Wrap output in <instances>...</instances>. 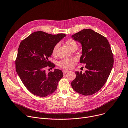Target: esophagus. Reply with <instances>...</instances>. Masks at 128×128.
<instances>
[{"instance_id":"obj_1","label":"esophagus","mask_w":128,"mask_h":128,"mask_svg":"<svg viewBox=\"0 0 128 128\" xmlns=\"http://www.w3.org/2000/svg\"><path fill=\"white\" fill-rule=\"evenodd\" d=\"M68 72V71L65 70H63V74H64V75H65L66 74H67Z\"/></svg>"}]
</instances>
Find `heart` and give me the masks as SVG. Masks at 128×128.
Returning <instances> with one entry per match:
<instances>
[{
  "mask_svg": "<svg viewBox=\"0 0 128 128\" xmlns=\"http://www.w3.org/2000/svg\"><path fill=\"white\" fill-rule=\"evenodd\" d=\"M66 44L68 46L69 49L72 51L73 50H77L78 49V45L76 41L72 39H69L65 41ZM58 44H56L53 48L52 54L54 56L56 55L58 49ZM76 63V60L72 58L64 59L58 62V65L60 68L65 70H70L72 68L73 65Z\"/></svg>",
  "mask_w": 128,
  "mask_h": 128,
  "instance_id": "b5f03b06",
  "label": "heart"
}]
</instances>
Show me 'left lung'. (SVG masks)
I'll use <instances>...</instances> for the list:
<instances>
[{
	"instance_id": "left-lung-1",
	"label": "left lung",
	"mask_w": 128,
	"mask_h": 128,
	"mask_svg": "<svg viewBox=\"0 0 128 128\" xmlns=\"http://www.w3.org/2000/svg\"><path fill=\"white\" fill-rule=\"evenodd\" d=\"M81 44L80 62L86 64L85 72H76L71 83L72 89L84 96L98 91L106 83L112 68L113 54L107 39L91 29H84L72 36Z\"/></svg>"
}]
</instances>
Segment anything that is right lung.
I'll use <instances>...</instances> for the list:
<instances>
[{
  "mask_svg": "<svg viewBox=\"0 0 128 128\" xmlns=\"http://www.w3.org/2000/svg\"><path fill=\"white\" fill-rule=\"evenodd\" d=\"M66 36L38 31L20 43L16 60V71L26 89L33 94L44 97L56 90L58 82L63 77L62 71L55 69L47 74L44 68L55 67L48 58L54 46Z\"/></svg>",
  "mask_w": 128,
  "mask_h": 128,
  "instance_id": "1",
  "label": "right lung"
}]
</instances>
